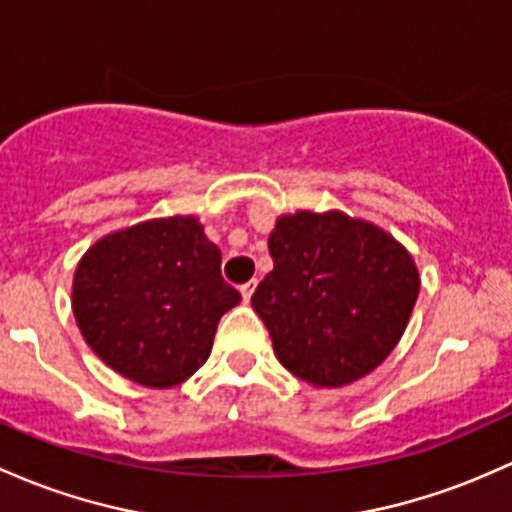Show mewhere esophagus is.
I'll use <instances>...</instances> for the list:
<instances>
[{
  "label": "esophagus",
  "mask_w": 512,
  "mask_h": 512,
  "mask_svg": "<svg viewBox=\"0 0 512 512\" xmlns=\"http://www.w3.org/2000/svg\"><path fill=\"white\" fill-rule=\"evenodd\" d=\"M255 286H257V282H247V284L240 286V296H243L245 303L252 299V291H255Z\"/></svg>",
  "instance_id": "1"
}]
</instances>
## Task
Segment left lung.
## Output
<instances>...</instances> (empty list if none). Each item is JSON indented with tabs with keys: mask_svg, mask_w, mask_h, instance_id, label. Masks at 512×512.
<instances>
[{
	"mask_svg": "<svg viewBox=\"0 0 512 512\" xmlns=\"http://www.w3.org/2000/svg\"><path fill=\"white\" fill-rule=\"evenodd\" d=\"M269 255L274 269L252 294V308L291 374L338 389L391 355L420 277L386 230L340 211H299L279 218Z\"/></svg>",
	"mask_w": 512,
	"mask_h": 512,
	"instance_id": "1",
	"label": "left lung"
}]
</instances>
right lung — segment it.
Here are the masks:
<instances>
[{
  "instance_id": "1",
  "label": "right lung",
  "mask_w": 512,
  "mask_h": 512,
  "mask_svg": "<svg viewBox=\"0 0 512 512\" xmlns=\"http://www.w3.org/2000/svg\"><path fill=\"white\" fill-rule=\"evenodd\" d=\"M238 303L221 277V250L194 216L106 235L84 252L72 282V313L87 345L150 389L189 379L211 355L218 320Z\"/></svg>"
}]
</instances>
